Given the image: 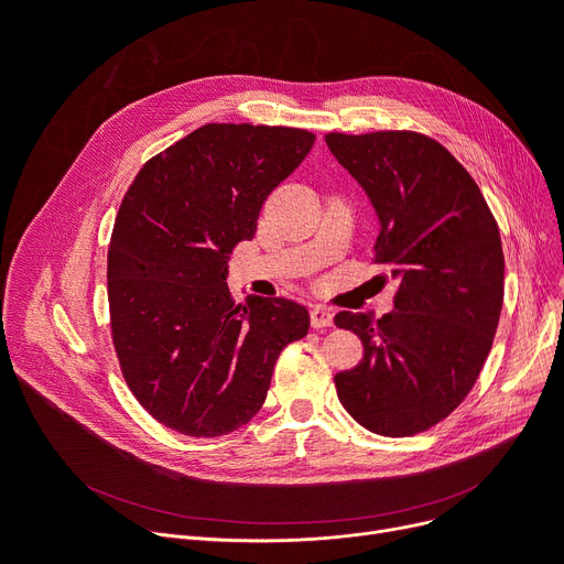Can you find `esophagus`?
<instances>
[{
	"label": "esophagus",
	"instance_id": "esophagus-1",
	"mask_svg": "<svg viewBox=\"0 0 564 564\" xmlns=\"http://www.w3.org/2000/svg\"><path fill=\"white\" fill-rule=\"evenodd\" d=\"M311 324H313V329L332 327V324H334V311L327 308V306H313L311 308Z\"/></svg>",
	"mask_w": 564,
	"mask_h": 564
}]
</instances>
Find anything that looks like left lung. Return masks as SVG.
I'll return each mask as SVG.
<instances>
[{
  "label": "left lung",
  "mask_w": 564,
  "mask_h": 564,
  "mask_svg": "<svg viewBox=\"0 0 564 564\" xmlns=\"http://www.w3.org/2000/svg\"><path fill=\"white\" fill-rule=\"evenodd\" d=\"M379 219L375 260L398 281L395 311L336 315L364 343L336 375L349 416L381 436L425 432L476 383L502 308L498 224L468 171L438 141L406 130L324 137Z\"/></svg>",
  "instance_id": "8db88e82"
}]
</instances>
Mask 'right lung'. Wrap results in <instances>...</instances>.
Returning a JSON list of instances; mask_svg holds the SVG:
<instances>
[{"label": "right lung", "mask_w": 564, "mask_h": 564, "mask_svg": "<svg viewBox=\"0 0 564 564\" xmlns=\"http://www.w3.org/2000/svg\"><path fill=\"white\" fill-rule=\"evenodd\" d=\"M313 143L297 128L207 123L130 185L107 256L111 336L130 391L162 425L187 436L247 425L283 347L308 334L306 306L253 294L235 304L226 279L264 198Z\"/></svg>", "instance_id": "add662e5"}]
</instances>
